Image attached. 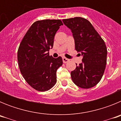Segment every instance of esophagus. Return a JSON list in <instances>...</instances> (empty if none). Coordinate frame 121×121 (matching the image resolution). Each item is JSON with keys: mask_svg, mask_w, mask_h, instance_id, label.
I'll list each match as a JSON object with an SVG mask.
<instances>
[{"mask_svg": "<svg viewBox=\"0 0 121 121\" xmlns=\"http://www.w3.org/2000/svg\"><path fill=\"white\" fill-rule=\"evenodd\" d=\"M62 60H63V62L64 63H67V62H68L70 60L66 58V57H62Z\"/></svg>", "mask_w": 121, "mask_h": 121, "instance_id": "esophagus-1", "label": "esophagus"}]
</instances>
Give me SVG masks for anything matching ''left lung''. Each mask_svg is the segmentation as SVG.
Wrapping results in <instances>:
<instances>
[{
  "mask_svg": "<svg viewBox=\"0 0 121 121\" xmlns=\"http://www.w3.org/2000/svg\"><path fill=\"white\" fill-rule=\"evenodd\" d=\"M71 30L75 50L83 56L82 62L71 72L73 81L82 88L93 87L100 81L107 64V50L104 41L91 23L86 19L76 17L63 19Z\"/></svg>",
  "mask_w": 121,
  "mask_h": 121,
  "instance_id": "1",
  "label": "left lung"
}]
</instances>
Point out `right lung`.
Wrapping results in <instances>:
<instances>
[{
	"instance_id": "1",
	"label": "right lung",
	"mask_w": 121,
	"mask_h": 121,
	"mask_svg": "<svg viewBox=\"0 0 121 121\" xmlns=\"http://www.w3.org/2000/svg\"><path fill=\"white\" fill-rule=\"evenodd\" d=\"M59 19L35 22L21 41L17 60L23 78L32 88L39 91L51 89L56 83V71L63 64L60 56L49 54L56 33L62 25Z\"/></svg>"
}]
</instances>
